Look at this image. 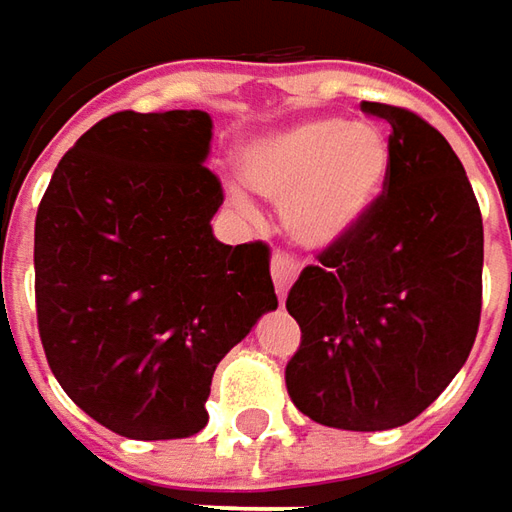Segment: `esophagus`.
Returning a JSON list of instances; mask_svg holds the SVG:
<instances>
[{"mask_svg":"<svg viewBox=\"0 0 512 512\" xmlns=\"http://www.w3.org/2000/svg\"><path fill=\"white\" fill-rule=\"evenodd\" d=\"M296 273H299L296 259H290L287 253H273V259H270V276H273V285H276L279 299H285L287 296V290L293 285Z\"/></svg>","mask_w":512,"mask_h":512,"instance_id":"34e87169","label":"esophagus"}]
</instances>
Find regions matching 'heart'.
I'll list each match as a JSON object with an SVG mask.
<instances>
[{
    "mask_svg": "<svg viewBox=\"0 0 512 512\" xmlns=\"http://www.w3.org/2000/svg\"><path fill=\"white\" fill-rule=\"evenodd\" d=\"M242 176L253 193L282 207L296 245L327 250L362 230L382 205L393 142L376 122L310 116L253 139L242 153Z\"/></svg>",
    "mask_w": 512,
    "mask_h": 512,
    "instance_id": "obj_1",
    "label": "heart"
}]
</instances>
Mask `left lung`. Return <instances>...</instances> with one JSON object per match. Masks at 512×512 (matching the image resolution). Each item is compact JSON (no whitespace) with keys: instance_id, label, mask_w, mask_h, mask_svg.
Masks as SVG:
<instances>
[{"instance_id":"left-lung-1","label":"left lung","mask_w":512,"mask_h":512,"mask_svg":"<svg viewBox=\"0 0 512 512\" xmlns=\"http://www.w3.org/2000/svg\"><path fill=\"white\" fill-rule=\"evenodd\" d=\"M362 110L393 128V176L367 225L290 287L302 344L285 382L313 422L373 433L413 422L467 362L482 316L484 230L439 130L382 102Z\"/></svg>"}]
</instances>
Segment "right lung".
<instances>
[{
	"instance_id": "1",
	"label": "right lung",
	"mask_w": 512,
	"mask_h": 512,
	"mask_svg": "<svg viewBox=\"0 0 512 512\" xmlns=\"http://www.w3.org/2000/svg\"><path fill=\"white\" fill-rule=\"evenodd\" d=\"M205 110H122L62 156L36 213V319L90 419L139 439L207 424L216 364L276 310L270 250L222 245Z\"/></svg>"
}]
</instances>
